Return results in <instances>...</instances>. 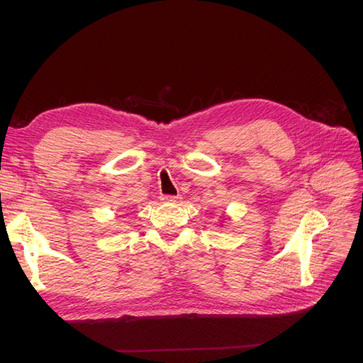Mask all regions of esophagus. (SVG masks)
<instances>
[{"mask_svg":"<svg viewBox=\"0 0 363 363\" xmlns=\"http://www.w3.org/2000/svg\"><path fill=\"white\" fill-rule=\"evenodd\" d=\"M180 199H182V196H171V195H163V196H162V201H164V203H177V201H180Z\"/></svg>","mask_w":363,"mask_h":363,"instance_id":"1","label":"esophagus"}]
</instances>
